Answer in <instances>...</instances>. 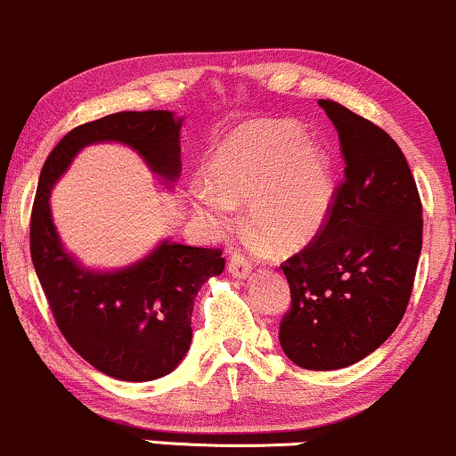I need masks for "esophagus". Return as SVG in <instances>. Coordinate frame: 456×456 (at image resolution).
Returning a JSON list of instances; mask_svg holds the SVG:
<instances>
[{
  "label": "esophagus",
  "mask_w": 456,
  "mask_h": 456,
  "mask_svg": "<svg viewBox=\"0 0 456 456\" xmlns=\"http://www.w3.org/2000/svg\"><path fill=\"white\" fill-rule=\"evenodd\" d=\"M228 271L234 278H248L249 271H252V263L245 254H232L228 260Z\"/></svg>",
  "instance_id": "34e87169"
}]
</instances>
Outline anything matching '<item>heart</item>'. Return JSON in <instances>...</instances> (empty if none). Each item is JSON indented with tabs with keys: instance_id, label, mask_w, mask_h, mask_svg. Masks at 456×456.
Returning <instances> with one entry per match:
<instances>
[{
	"instance_id": "b5f03b06",
	"label": "heart",
	"mask_w": 456,
	"mask_h": 456,
	"mask_svg": "<svg viewBox=\"0 0 456 456\" xmlns=\"http://www.w3.org/2000/svg\"><path fill=\"white\" fill-rule=\"evenodd\" d=\"M211 191L198 193V208L226 224L228 204L249 202V226L271 248L290 249L323 226L331 200L330 159L301 140L290 122H263L234 131L204 167Z\"/></svg>"
}]
</instances>
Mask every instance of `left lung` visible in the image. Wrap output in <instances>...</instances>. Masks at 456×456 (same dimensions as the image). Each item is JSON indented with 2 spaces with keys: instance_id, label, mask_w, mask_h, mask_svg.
Listing matches in <instances>:
<instances>
[{
  "instance_id": "left-lung-1",
  "label": "left lung",
  "mask_w": 456,
  "mask_h": 456,
  "mask_svg": "<svg viewBox=\"0 0 456 456\" xmlns=\"http://www.w3.org/2000/svg\"><path fill=\"white\" fill-rule=\"evenodd\" d=\"M319 105L338 131L345 178L319 232L280 265L290 286L280 345L305 370H336L370 355L401 323L422 249V202L381 126L331 99Z\"/></svg>"
}]
</instances>
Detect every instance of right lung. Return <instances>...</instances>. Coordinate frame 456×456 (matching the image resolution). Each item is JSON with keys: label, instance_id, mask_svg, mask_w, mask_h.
I'll use <instances>...</instances> for the list:
<instances>
[{"label": "right lung", "instance_id": "obj_1", "mask_svg": "<svg viewBox=\"0 0 456 456\" xmlns=\"http://www.w3.org/2000/svg\"><path fill=\"white\" fill-rule=\"evenodd\" d=\"M181 125L170 111H120L75 126L51 151L36 189L29 252L51 314L66 342L114 379L152 381L178 366L191 345L193 299L226 258L219 248L161 243L125 271H84L60 245L49 193L79 148L103 140L133 146L172 181L181 170Z\"/></svg>", "mask_w": 456, "mask_h": 456}]
</instances>
